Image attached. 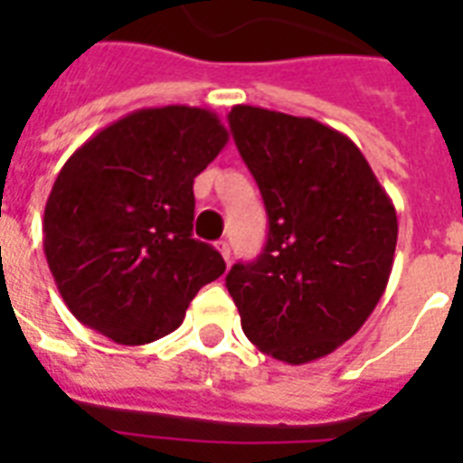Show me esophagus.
I'll return each instance as SVG.
<instances>
[{
    "label": "esophagus",
    "instance_id": "34e87169",
    "mask_svg": "<svg viewBox=\"0 0 463 463\" xmlns=\"http://www.w3.org/2000/svg\"><path fill=\"white\" fill-rule=\"evenodd\" d=\"M218 252H221V257H223L225 261H231V245L225 242V240H221V242H216Z\"/></svg>",
    "mask_w": 463,
    "mask_h": 463
}]
</instances>
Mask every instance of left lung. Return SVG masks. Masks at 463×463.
I'll return each instance as SVG.
<instances>
[{
  "instance_id": "obj_1",
  "label": "left lung",
  "mask_w": 463,
  "mask_h": 463,
  "mask_svg": "<svg viewBox=\"0 0 463 463\" xmlns=\"http://www.w3.org/2000/svg\"><path fill=\"white\" fill-rule=\"evenodd\" d=\"M267 206V245L225 286L245 336L288 365L324 358L373 315L394 264L399 221L345 134L254 105L228 115Z\"/></svg>"
}]
</instances>
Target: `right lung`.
<instances>
[{
  "mask_svg": "<svg viewBox=\"0 0 463 463\" xmlns=\"http://www.w3.org/2000/svg\"><path fill=\"white\" fill-rule=\"evenodd\" d=\"M228 144L216 112L134 110L69 156L47 196L43 247L61 300L122 345L175 331L223 257L192 238L194 177Z\"/></svg>",
  "mask_w": 463,
  "mask_h": 463,
  "instance_id": "right-lung-1",
  "label": "right lung"
}]
</instances>
